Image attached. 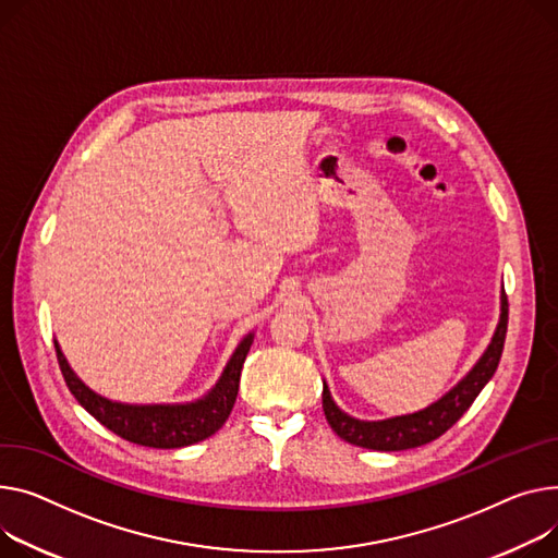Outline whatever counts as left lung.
I'll use <instances>...</instances> for the list:
<instances>
[{"label": "left lung", "mask_w": 558, "mask_h": 558, "mask_svg": "<svg viewBox=\"0 0 558 558\" xmlns=\"http://www.w3.org/2000/svg\"><path fill=\"white\" fill-rule=\"evenodd\" d=\"M505 333H507V295L502 291L500 318L492 337V343L487 345L485 352H482L475 365L469 369L466 377H462L441 399H437L435 403L411 415H397L388 420L367 422V420H356L345 411H341L337 401L331 399L327 384L323 381V411H325L327 424L341 439L354 444V447L373 449V451H405L437 439L469 411V405L475 401L480 390L485 388L494 377L502 356Z\"/></svg>", "instance_id": "obj_1"}]
</instances>
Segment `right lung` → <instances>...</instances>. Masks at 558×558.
Listing matches in <instances>:
<instances>
[{
	"mask_svg": "<svg viewBox=\"0 0 558 558\" xmlns=\"http://www.w3.org/2000/svg\"><path fill=\"white\" fill-rule=\"evenodd\" d=\"M255 333H246L229 359L225 373L208 395L185 403H121L94 392L66 363V356L56 343L62 377L85 411L105 428L128 441L150 449H181L215 435L229 420L240 388L244 359Z\"/></svg>",
	"mask_w": 558,
	"mask_h": 558,
	"instance_id": "1",
	"label": "right lung"
}]
</instances>
